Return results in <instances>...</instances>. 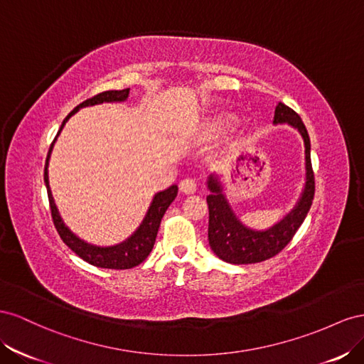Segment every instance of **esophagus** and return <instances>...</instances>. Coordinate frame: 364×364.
Wrapping results in <instances>:
<instances>
[{"mask_svg":"<svg viewBox=\"0 0 364 364\" xmlns=\"http://www.w3.org/2000/svg\"><path fill=\"white\" fill-rule=\"evenodd\" d=\"M196 188H198V186H196V181L195 180H192V178H184V180H181V183H180V191L183 192V193H195L196 192Z\"/></svg>","mask_w":364,"mask_h":364,"instance_id":"1","label":"esophagus"}]
</instances>
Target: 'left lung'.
<instances>
[{
	"mask_svg": "<svg viewBox=\"0 0 364 364\" xmlns=\"http://www.w3.org/2000/svg\"><path fill=\"white\" fill-rule=\"evenodd\" d=\"M274 124L288 123L297 129L305 146V186L296 205L282 220L265 230L247 227L233 212L223 191L220 176L210 173L207 178L209 204V245L213 253L224 262L242 265L267 261L282 252L285 245L302 225L314 198V173L311 166V143L308 131L299 114L279 102L274 109Z\"/></svg>",
	"mask_w": 364,
	"mask_h": 364,
	"instance_id": "8db88e82",
	"label": "left lung"
}]
</instances>
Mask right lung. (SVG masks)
<instances>
[{"instance_id": "right-lung-1", "label": "right lung", "mask_w": 364, "mask_h": 364, "mask_svg": "<svg viewBox=\"0 0 364 364\" xmlns=\"http://www.w3.org/2000/svg\"><path fill=\"white\" fill-rule=\"evenodd\" d=\"M128 96H129V88L119 90V91L114 90V91L100 92V95L79 103V105L64 119V122H62L60 129L58 131V136L60 134L62 128H64V124L68 122V119L73 116V114H76L80 108L99 105V103L124 102L128 99ZM58 136L55 137L53 143H51V146L48 149L46 168H44V181H46L47 193H48L51 218H53V223H55L56 230L60 236V240L64 241L79 257H82L85 262L95 265V267L111 268V269H128L132 267H137L152 252V247L155 244V237H157V233H159L161 218H163L164 212L168 210L171 203L175 200L176 193H178V186L172 184L168 189L160 191L154 195L149 209H148L146 215H144L141 224L137 227V230L128 237V240H124L123 242L116 244V245H109V247H100V245L90 244L84 240H80L77 235L73 233L65 225V223L60 218L58 207L55 204L53 195H51L50 183H48V160H50L51 151H53Z\"/></svg>"}]
</instances>
